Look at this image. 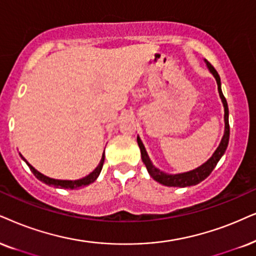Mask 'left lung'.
<instances>
[{
	"label": "left lung",
	"mask_w": 256,
	"mask_h": 256,
	"mask_svg": "<svg viewBox=\"0 0 256 256\" xmlns=\"http://www.w3.org/2000/svg\"><path fill=\"white\" fill-rule=\"evenodd\" d=\"M206 66L210 70V72L212 73V76H215L216 82H218V93L220 96H221L223 106H224V122H226V128H224V134H223V138L220 143L218 148H216V151L214 152L212 158H209V160H206L203 166H200L197 169L189 171V172H184V174H166L164 172H162L160 170H158L157 168H154L152 166L150 158H148L146 151H145V148L143 143H142L140 138H137L139 148H140V154H142V160H143V163L146 166V169L150 174V176L154 178V180H157L158 183L163 184V186H180V188H184V186H196L200 182H202L203 180H206V177L212 174V171L215 169L216 164L218 163V160H221V157L224 154L226 148L228 146V142H229V111H228V104L227 100H226L224 96H223L222 90H221V79H220L218 73L216 72V70L214 68V66H212V64L208 62L206 60Z\"/></svg>",
	"instance_id": "1"
}]
</instances>
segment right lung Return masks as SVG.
<instances>
[{
  "mask_svg": "<svg viewBox=\"0 0 256 256\" xmlns=\"http://www.w3.org/2000/svg\"><path fill=\"white\" fill-rule=\"evenodd\" d=\"M20 156H21V154H20ZM22 160H24L26 163H27V166H29V169H30L32 172H33L35 174V177H36L38 180H40L41 182L46 183V184H48V186H56V188H64V189H78V188H82V186H88V184L93 183L96 180V177L99 176L100 171H102V164H104V160H105V154H102V160H100L99 166H96V169L93 171V172H90L88 176L84 177V178L78 180H61L50 178V177L44 176V174L38 172V170H35L34 168L30 164H29L24 157H22Z\"/></svg>",
  "mask_w": 256,
  "mask_h": 256,
  "instance_id": "right-lung-1",
  "label": "right lung"
}]
</instances>
